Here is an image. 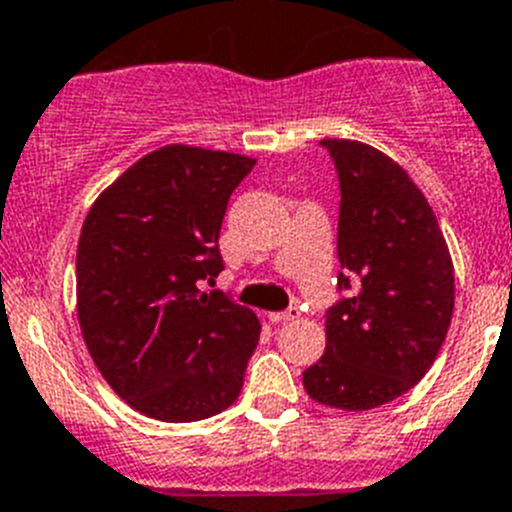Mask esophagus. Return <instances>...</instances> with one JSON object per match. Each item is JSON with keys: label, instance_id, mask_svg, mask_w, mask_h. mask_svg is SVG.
I'll list each match as a JSON object with an SVG mask.
<instances>
[{"label": "esophagus", "instance_id": "34e87169", "mask_svg": "<svg viewBox=\"0 0 512 512\" xmlns=\"http://www.w3.org/2000/svg\"><path fill=\"white\" fill-rule=\"evenodd\" d=\"M267 316H270V321H273V324H288V321L298 319V316H301V311H298V308H288V311L267 313Z\"/></svg>", "mask_w": 512, "mask_h": 512}]
</instances>
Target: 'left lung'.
Here are the masks:
<instances>
[{
  "mask_svg": "<svg viewBox=\"0 0 512 512\" xmlns=\"http://www.w3.org/2000/svg\"><path fill=\"white\" fill-rule=\"evenodd\" d=\"M321 145L342 191L336 255L349 293L326 311V352L303 388L316 403L370 411L434 365L454 313V267L434 209L395 160L357 140Z\"/></svg>",
  "mask_w": 512,
  "mask_h": 512,
  "instance_id": "8db88e82",
  "label": "left lung"
}]
</instances>
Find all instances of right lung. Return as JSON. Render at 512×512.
I'll use <instances>...</instances> for the list:
<instances>
[{"mask_svg":"<svg viewBox=\"0 0 512 512\" xmlns=\"http://www.w3.org/2000/svg\"><path fill=\"white\" fill-rule=\"evenodd\" d=\"M245 155L168 145L137 160L86 214L76 252L78 324L114 393L188 423L239 398L260 321L222 290L219 232Z\"/></svg>","mask_w":512,"mask_h":512,"instance_id":"obj_1","label":"right lung"}]
</instances>
